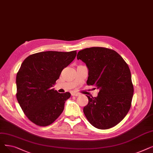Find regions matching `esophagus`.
I'll return each mask as SVG.
<instances>
[{"mask_svg": "<svg viewBox=\"0 0 153 153\" xmlns=\"http://www.w3.org/2000/svg\"><path fill=\"white\" fill-rule=\"evenodd\" d=\"M71 95H72V96H79V94H78V93H76V92H72L71 93Z\"/></svg>", "mask_w": 153, "mask_h": 153, "instance_id": "1", "label": "esophagus"}]
</instances>
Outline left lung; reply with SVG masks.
Listing matches in <instances>:
<instances>
[{
  "label": "left lung",
  "instance_id": "1",
  "mask_svg": "<svg viewBox=\"0 0 153 153\" xmlns=\"http://www.w3.org/2000/svg\"><path fill=\"white\" fill-rule=\"evenodd\" d=\"M77 59L89 70L87 84L99 90L97 97L87 96L89 102L83 111L88 121L101 130L119 123L130 110L133 95L131 72L118 53L102 47L79 51Z\"/></svg>",
  "mask_w": 153,
  "mask_h": 153
}]
</instances>
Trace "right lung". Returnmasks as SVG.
Segmentation results:
<instances>
[{"label":"right lung","instance_id":"right-lung-1","mask_svg":"<svg viewBox=\"0 0 153 153\" xmlns=\"http://www.w3.org/2000/svg\"><path fill=\"white\" fill-rule=\"evenodd\" d=\"M76 54V51H43L22 62L16 77V96L23 113L36 125H51L62 112L71 94L58 93L52 87Z\"/></svg>","mask_w":153,"mask_h":153}]
</instances>
